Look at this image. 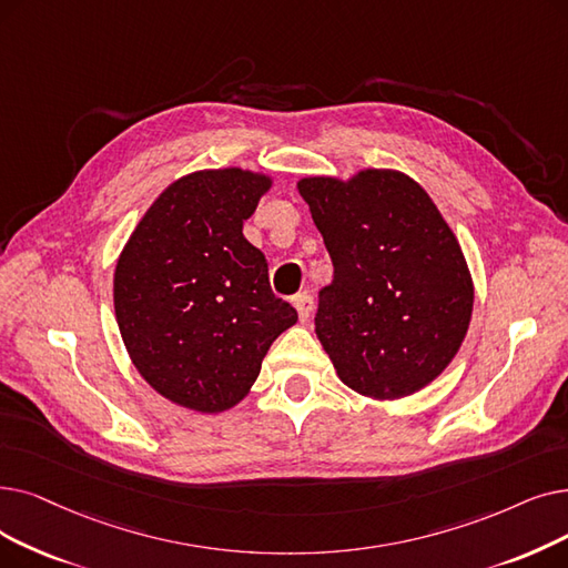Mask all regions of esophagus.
<instances>
[{
    "label": "esophagus",
    "mask_w": 568,
    "mask_h": 568,
    "mask_svg": "<svg viewBox=\"0 0 568 568\" xmlns=\"http://www.w3.org/2000/svg\"><path fill=\"white\" fill-rule=\"evenodd\" d=\"M292 304H294V308H297L302 323H304V320H308V317H311V311H313V297H311L308 292L297 294V297L292 300Z\"/></svg>",
    "instance_id": "1"
}]
</instances>
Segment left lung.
Instances as JSON below:
<instances>
[{"label":"left lung","instance_id":"8db88e82","mask_svg":"<svg viewBox=\"0 0 568 568\" xmlns=\"http://www.w3.org/2000/svg\"><path fill=\"white\" fill-rule=\"evenodd\" d=\"M334 264L315 334L338 378L378 402L443 374L466 336L474 281L432 196L394 169L297 183Z\"/></svg>","mask_w":568,"mask_h":568}]
</instances>
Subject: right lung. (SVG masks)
Wrapping results in <instances>:
<instances>
[{
	"label": "right lung",
	"mask_w": 568,
	"mask_h": 568,
	"mask_svg": "<svg viewBox=\"0 0 568 568\" xmlns=\"http://www.w3.org/2000/svg\"><path fill=\"white\" fill-rule=\"evenodd\" d=\"M271 183L239 166L194 171L158 196L118 257L113 306L130 359L183 408L236 406L271 343L297 323L243 236Z\"/></svg>",
	"instance_id": "add662e5"
}]
</instances>
